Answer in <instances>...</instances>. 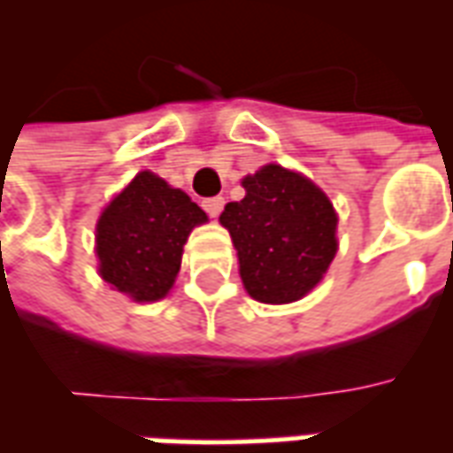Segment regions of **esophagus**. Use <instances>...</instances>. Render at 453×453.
Here are the masks:
<instances>
[{
    "label": "esophagus",
    "instance_id": "1",
    "mask_svg": "<svg viewBox=\"0 0 453 453\" xmlns=\"http://www.w3.org/2000/svg\"><path fill=\"white\" fill-rule=\"evenodd\" d=\"M223 196H213V198H203V211H206L208 216L211 218H216L220 211H223Z\"/></svg>",
    "mask_w": 453,
    "mask_h": 453
}]
</instances>
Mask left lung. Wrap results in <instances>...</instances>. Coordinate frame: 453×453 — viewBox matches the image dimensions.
<instances>
[{
  "label": "left lung",
  "instance_id": "8db88e82",
  "mask_svg": "<svg viewBox=\"0 0 453 453\" xmlns=\"http://www.w3.org/2000/svg\"><path fill=\"white\" fill-rule=\"evenodd\" d=\"M242 187L245 198L227 203L220 223L230 230L247 294L262 303L303 298L337 252L333 203L281 165H266Z\"/></svg>",
  "mask_w": 453,
  "mask_h": 453
}]
</instances>
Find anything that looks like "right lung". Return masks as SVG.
<instances>
[{
    "label": "right lung",
    "mask_w": 453,
    "mask_h": 453,
    "mask_svg": "<svg viewBox=\"0 0 453 453\" xmlns=\"http://www.w3.org/2000/svg\"><path fill=\"white\" fill-rule=\"evenodd\" d=\"M206 213L152 172H140L96 223L99 274L135 301H159L174 284L191 227Z\"/></svg>",
    "instance_id": "1"
}]
</instances>
